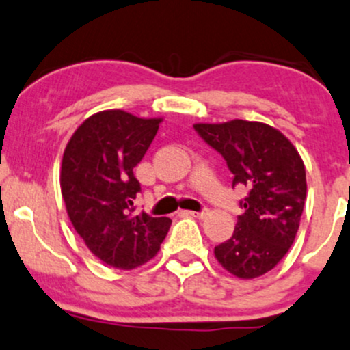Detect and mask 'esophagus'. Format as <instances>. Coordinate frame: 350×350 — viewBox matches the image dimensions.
Here are the masks:
<instances>
[{"label":"esophagus","mask_w":350,"mask_h":350,"mask_svg":"<svg viewBox=\"0 0 350 350\" xmlns=\"http://www.w3.org/2000/svg\"><path fill=\"white\" fill-rule=\"evenodd\" d=\"M187 216H193V218H204L208 215V209H203V211H186Z\"/></svg>","instance_id":"esophagus-1"}]
</instances>
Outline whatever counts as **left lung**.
Segmentation results:
<instances>
[{
    "mask_svg": "<svg viewBox=\"0 0 350 350\" xmlns=\"http://www.w3.org/2000/svg\"><path fill=\"white\" fill-rule=\"evenodd\" d=\"M233 172V186L248 187L233 237L215 246L228 273L252 280L273 270L299 231L307 179L295 146L278 129L255 120L194 124Z\"/></svg>",
    "mask_w": 350,
    "mask_h": 350,
    "instance_id": "left-lung-1",
    "label": "left lung"
}]
</instances>
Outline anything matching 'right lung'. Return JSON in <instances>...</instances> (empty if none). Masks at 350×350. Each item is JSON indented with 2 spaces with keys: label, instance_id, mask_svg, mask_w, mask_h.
Wrapping results in <instances>:
<instances>
[{
  "label": "right lung",
  "instance_id": "add662e5",
  "mask_svg": "<svg viewBox=\"0 0 350 350\" xmlns=\"http://www.w3.org/2000/svg\"><path fill=\"white\" fill-rule=\"evenodd\" d=\"M163 117L144 119L110 109L83 120L65 147L60 187L65 208L87 248L105 265L134 270L157 255L171 219L134 216L141 185L134 167Z\"/></svg>",
  "mask_w": 350,
  "mask_h": 350
}]
</instances>
